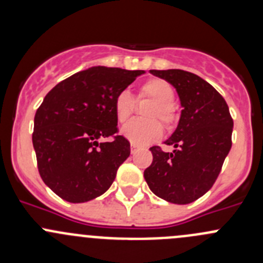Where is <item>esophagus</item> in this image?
Returning a JSON list of instances; mask_svg holds the SVG:
<instances>
[{"label": "esophagus", "mask_w": 263, "mask_h": 263, "mask_svg": "<svg viewBox=\"0 0 263 263\" xmlns=\"http://www.w3.org/2000/svg\"><path fill=\"white\" fill-rule=\"evenodd\" d=\"M137 150H139V147L135 146V145H131V154H135Z\"/></svg>", "instance_id": "esophagus-1"}]
</instances>
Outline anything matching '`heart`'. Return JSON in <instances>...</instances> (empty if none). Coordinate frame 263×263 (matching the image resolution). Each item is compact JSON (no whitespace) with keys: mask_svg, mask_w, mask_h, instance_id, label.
I'll return each mask as SVG.
<instances>
[{"mask_svg":"<svg viewBox=\"0 0 263 263\" xmlns=\"http://www.w3.org/2000/svg\"><path fill=\"white\" fill-rule=\"evenodd\" d=\"M174 97L176 92L173 86L163 79L151 78L142 82L139 90V98L154 100L145 112L148 119H134L128 122L122 128L124 139L136 146H145L158 141L163 136V126L158 119L165 124L166 128L173 127L177 121V108L173 103ZM113 108L117 121L124 123L134 113V98L128 91H119L115 98Z\"/></svg>","mask_w":263,"mask_h":263,"instance_id":"b5f03b06","label":"heart"}]
</instances>
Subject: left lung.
I'll return each instance as SVG.
<instances>
[{
    "label": "left lung",
    "mask_w": 263,
    "mask_h": 263,
    "mask_svg": "<svg viewBox=\"0 0 263 263\" xmlns=\"http://www.w3.org/2000/svg\"><path fill=\"white\" fill-rule=\"evenodd\" d=\"M176 87L182 105L176 131L164 153L150 147L153 163L145 169L148 188L158 197L185 205L205 195L216 181L232 147L233 119L224 98L200 76L183 70H150Z\"/></svg>",
    "instance_id": "obj_1"
}]
</instances>
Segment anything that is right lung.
<instances>
[{"label":"right lung","instance_id":"1","mask_svg":"<svg viewBox=\"0 0 263 263\" xmlns=\"http://www.w3.org/2000/svg\"><path fill=\"white\" fill-rule=\"evenodd\" d=\"M145 71L95 66L55 85L34 117L33 146L47 185L72 203L94 200L112 185L129 156L128 140L118 134L116 95ZM113 137L110 143L97 142Z\"/></svg>","mask_w":263,"mask_h":263}]
</instances>
